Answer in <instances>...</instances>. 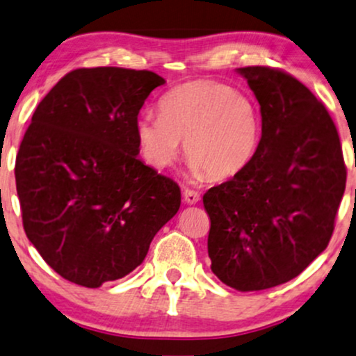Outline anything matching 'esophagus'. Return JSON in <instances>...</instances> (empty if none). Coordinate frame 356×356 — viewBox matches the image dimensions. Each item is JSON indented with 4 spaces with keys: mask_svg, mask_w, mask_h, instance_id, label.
Listing matches in <instances>:
<instances>
[{
    "mask_svg": "<svg viewBox=\"0 0 356 356\" xmlns=\"http://www.w3.org/2000/svg\"><path fill=\"white\" fill-rule=\"evenodd\" d=\"M200 193L193 191V189H184L183 191V201L186 202V204H196V202H200Z\"/></svg>",
    "mask_w": 356,
    "mask_h": 356,
    "instance_id": "obj_1",
    "label": "esophagus"
}]
</instances>
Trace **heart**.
<instances>
[{
  "label": "heart",
  "instance_id": "b5f03b06",
  "mask_svg": "<svg viewBox=\"0 0 356 356\" xmlns=\"http://www.w3.org/2000/svg\"><path fill=\"white\" fill-rule=\"evenodd\" d=\"M257 111L245 96L212 81H191L168 91L160 116L138 118L137 140L150 167L165 170L177 160L179 144L195 178H230L245 168L258 144Z\"/></svg>",
  "mask_w": 356,
  "mask_h": 356
}]
</instances>
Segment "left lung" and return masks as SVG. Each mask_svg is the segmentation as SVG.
Instances as JSON below:
<instances>
[{"label":"left lung","mask_w":356,"mask_h":356,"mask_svg":"<svg viewBox=\"0 0 356 356\" xmlns=\"http://www.w3.org/2000/svg\"><path fill=\"white\" fill-rule=\"evenodd\" d=\"M260 104L261 138L245 168L202 196L211 270L238 291L296 278L325 250L347 181L339 132L301 81L237 68Z\"/></svg>","instance_id":"1"}]
</instances>
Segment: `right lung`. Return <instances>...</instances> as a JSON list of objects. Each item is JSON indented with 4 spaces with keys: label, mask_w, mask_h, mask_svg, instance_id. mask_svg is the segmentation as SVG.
Returning a JSON list of instances; mask_svg holds the SVG:
<instances>
[{
    "label": "right lung",
    "mask_w": 356,
    "mask_h": 356,
    "mask_svg": "<svg viewBox=\"0 0 356 356\" xmlns=\"http://www.w3.org/2000/svg\"><path fill=\"white\" fill-rule=\"evenodd\" d=\"M163 83L149 70L78 68L32 116L15 168L22 224L72 283L124 278L179 209L178 184L138 159V111Z\"/></svg>",
    "instance_id": "obj_1"
}]
</instances>
